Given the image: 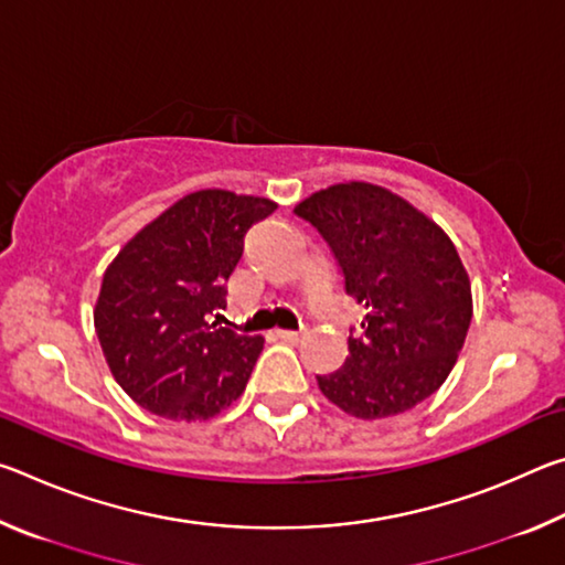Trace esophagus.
<instances>
[{"mask_svg":"<svg viewBox=\"0 0 565 565\" xmlns=\"http://www.w3.org/2000/svg\"><path fill=\"white\" fill-rule=\"evenodd\" d=\"M276 337L284 339V341H299L301 339V331H291V329H276Z\"/></svg>","mask_w":565,"mask_h":565,"instance_id":"1","label":"esophagus"}]
</instances>
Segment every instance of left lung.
Returning a JSON list of instances; mask_svg holds the SVG:
<instances>
[{
  "label": "left lung",
  "mask_w": 565,
  "mask_h": 565,
  "mask_svg": "<svg viewBox=\"0 0 565 565\" xmlns=\"http://www.w3.org/2000/svg\"><path fill=\"white\" fill-rule=\"evenodd\" d=\"M337 256L343 289L366 309L361 337L321 394L356 418H388L451 374L473 317L471 281L451 238L406 199L351 181L294 209Z\"/></svg>",
  "instance_id": "left-lung-1"
}]
</instances>
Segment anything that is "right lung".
Returning a JSON list of instances; mask_svg holds the SVG:
<instances>
[{"mask_svg":"<svg viewBox=\"0 0 565 565\" xmlns=\"http://www.w3.org/2000/svg\"><path fill=\"white\" fill-rule=\"evenodd\" d=\"M276 204L204 189L179 199L104 274L94 327L117 384L151 414L206 420L244 394L264 349L212 321L244 236Z\"/></svg>","mask_w":565,"mask_h":565,"instance_id":"add662e5","label":"right lung"}]
</instances>
